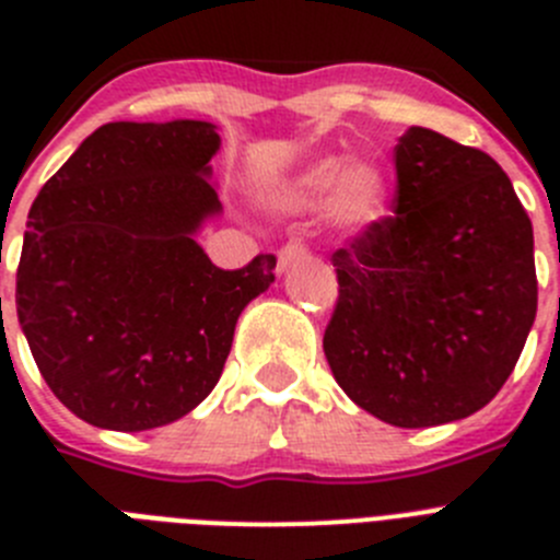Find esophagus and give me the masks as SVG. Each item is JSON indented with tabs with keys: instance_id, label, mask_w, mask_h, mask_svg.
<instances>
[{
	"instance_id": "34e87169",
	"label": "esophagus",
	"mask_w": 560,
	"mask_h": 560,
	"mask_svg": "<svg viewBox=\"0 0 560 560\" xmlns=\"http://www.w3.org/2000/svg\"><path fill=\"white\" fill-rule=\"evenodd\" d=\"M305 255H308V246L300 244V241H289V244L280 249V255H277V260H280V271H285L291 264H296V260Z\"/></svg>"
}]
</instances>
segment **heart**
<instances>
[{
    "label": "heart",
    "mask_w": 560,
    "mask_h": 560,
    "mask_svg": "<svg viewBox=\"0 0 560 560\" xmlns=\"http://www.w3.org/2000/svg\"><path fill=\"white\" fill-rule=\"evenodd\" d=\"M334 199V219L341 226H368L381 219L387 205V185L373 165H348L341 156H328L311 165L296 182L291 201L316 207Z\"/></svg>",
    "instance_id": "heart-1"
}]
</instances>
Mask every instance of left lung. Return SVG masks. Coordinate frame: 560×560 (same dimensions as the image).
I'll return each instance as SVG.
<instances>
[{"label": "left lung", "instance_id": "obj_1", "mask_svg": "<svg viewBox=\"0 0 560 560\" xmlns=\"http://www.w3.org/2000/svg\"><path fill=\"white\" fill-rule=\"evenodd\" d=\"M393 205L330 257L325 359L384 423L440 427L516 368L538 305L533 224L488 153L420 126L395 145Z\"/></svg>", "mask_w": 560, "mask_h": 560}]
</instances>
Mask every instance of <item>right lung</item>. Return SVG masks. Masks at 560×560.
I'll return each mask as SVG.
<instances>
[{
	"mask_svg": "<svg viewBox=\"0 0 560 560\" xmlns=\"http://www.w3.org/2000/svg\"><path fill=\"white\" fill-rule=\"evenodd\" d=\"M219 145L201 120L106 122L30 207L19 323L47 387L92 427L145 432L199 407L241 311L275 283V255L219 269L192 241L221 210Z\"/></svg>",
	"mask_w": 560,
	"mask_h": 560,
	"instance_id": "add662e5",
	"label": "right lung"
}]
</instances>
